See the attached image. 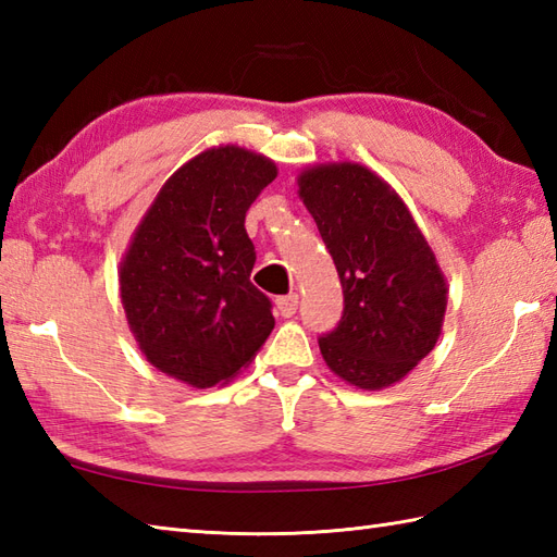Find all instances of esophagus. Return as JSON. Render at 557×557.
Instances as JSON below:
<instances>
[{
	"instance_id": "esophagus-1",
	"label": "esophagus",
	"mask_w": 557,
	"mask_h": 557,
	"mask_svg": "<svg viewBox=\"0 0 557 557\" xmlns=\"http://www.w3.org/2000/svg\"><path fill=\"white\" fill-rule=\"evenodd\" d=\"M277 309L285 318H292L299 309V294H285V297H277Z\"/></svg>"
}]
</instances>
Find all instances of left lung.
Wrapping results in <instances>:
<instances>
[{
	"label": "left lung",
	"instance_id": "8db88e82",
	"mask_svg": "<svg viewBox=\"0 0 557 557\" xmlns=\"http://www.w3.org/2000/svg\"><path fill=\"white\" fill-rule=\"evenodd\" d=\"M299 196L335 260L345 309L318 337L347 383L381 389L435 347L447 289L407 206L361 164H325L299 176Z\"/></svg>",
	"mask_w": 557,
	"mask_h": 557
}]
</instances>
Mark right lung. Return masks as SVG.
<instances>
[{"instance_id":"obj_1","label":"right lung","mask_w":557,"mask_h":557,"mask_svg":"<svg viewBox=\"0 0 557 557\" xmlns=\"http://www.w3.org/2000/svg\"><path fill=\"white\" fill-rule=\"evenodd\" d=\"M268 158L212 148L176 170L138 224L122 263V304L140 351L176 381L212 387L256 357L275 327L253 287L244 220L275 180Z\"/></svg>"}]
</instances>
